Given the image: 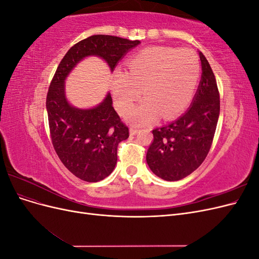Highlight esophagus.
Wrapping results in <instances>:
<instances>
[{
    "label": "esophagus",
    "mask_w": 259,
    "mask_h": 259,
    "mask_svg": "<svg viewBox=\"0 0 259 259\" xmlns=\"http://www.w3.org/2000/svg\"><path fill=\"white\" fill-rule=\"evenodd\" d=\"M138 133V130L135 127V126H132L131 128H130V134L131 135H136Z\"/></svg>",
    "instance_id": "1"
}]
</instances>
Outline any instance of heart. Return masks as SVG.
<instances>
[{"instance_id": "obj_1", "label": "heart", "mask_w": 259, "mask_h": 259, "mask_svg": "<svg viewBox=\"0 0 259 259\" xmlns=\"http://www.w3.org/2000/svg\"><path fill=\"white\" fill-rule=\"evenodd\" d=\"M127 71L115 70L111 93L115 108L128 113L142 95L146 99L131 114L148 124L161 114L170 120L190 104L200 80V62L192 51L156 46L143 50L126 62Z\"/></svg>"}]
</instances>
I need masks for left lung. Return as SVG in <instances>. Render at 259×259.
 Segmentation results:
<instances>
[{
	"instance_id": "obj_1",
	"label": "left lung",
	"mask_w": 259,
	"mask_h": 259,
	"mask_svg": "<svg viewBox=\"0 0 259 259\" xmlns=\"http://www.w3.org/2000/svg\"><path fill=\"white\" fill-rule=\"evenodd\" d=\"M201 81L192 104L174 122L152 131L146 160L153 173L176 182L197 169L209 151L217 126L221 100L215 75L201 52Z\"/></svg>"
}]
</instances>
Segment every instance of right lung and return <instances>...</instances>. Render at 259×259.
Wrapping results in <instances>:
<instances>
[{
    "label": "right lung",
    "mask_w": 259,
    "mask_h": 259,
    "mask_svg": "<svg viewBox=\"0 0 259 259\" xmlns=\"http://www.w3.org/2000/svg\"><path fill=\"white\" fill-rule=\"evenodd\" d=\"M140 41L96 34L74 44L61 59L51 82L46 110L52 144L62 164L84 182L96 183L112 173L117 145L128 138V127L112 107L110 93L98 106L79 109L65 94V80L79 62L89 56L104 59L111 71Z\"/></svg>",
    "instance_id": "obj_1"
}]
</instances>
